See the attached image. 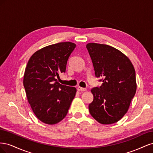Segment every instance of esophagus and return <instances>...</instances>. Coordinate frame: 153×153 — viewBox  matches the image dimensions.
Listing matches in <instances>:
<instances>
[{"instance_id": "1", "label": "esophagus", "mask_w": 153, "mask_h": 153, "mask_svg": "<svg viewBox=\"0 0 153 153\" xmlns=\"http://www.w3.org/2000/svg\"><path fill=\"white\" fill-rule=\"evenodd\" d=\"M77 90L78 91H86L87 89H85V88H82L81 87H77Z\"/></svg>"}]
</instances>
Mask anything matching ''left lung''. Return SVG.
Here are the masks:
<instances>
[{"mask_svg":"<svg viewBox=\"0 0 153 153\" xmlns=\"http://www.w3.org/2000/svg\"><path fill=\"white\" fill-rule=\"evenodd\" d=\"M95 76L102 78L100 87L91 89L94 99L89 105L91 115L103 124L119 121L128 112L135 94V70L131 62L121 51L107 45L88 43Z\"/></svg>","mask_w":153,"mask_h":153,"instance_id":"left-lung-1","label":"left lung"}]
</instances>
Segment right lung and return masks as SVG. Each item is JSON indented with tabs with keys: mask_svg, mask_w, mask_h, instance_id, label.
<instances>
[{
	"mask_svg": "<svg viewBox=\"0 0 153 153\" xmlns=\"http://www.w3.org/2000/svg\"><path fill=\"white\" fill-rule=\"evenodd\" d=\"M75 47L71 42L47 46L36 51L27 64L24 76L27 98L36 116L45 124L61 121L75 96V87L62 85L57 79L59 73H65Z\"/></svg>",
	"mask_w": 153,
	"mask_h": 153,
	"instance_id": "obj_1",
	"label": "right lung"
}]
</instances>
